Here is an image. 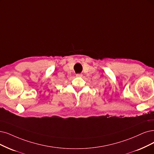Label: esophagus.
Wrapping results in <instances>:
<instances>
[{"label":"esophagus","instance_id":"obj_1","mask_svg":"<svg viewBox=\"0 0 154 154\" xmlns=\"http://www.w3.org/2000/svg\"><path fill=\"white\" fill-rule=\"evenodd\" d=\"M76 76L78 77H81L82 76V74H81V73H77V74H76Z\"/></svg>","mask_w":154,"mask_h":154}]
</instances>
